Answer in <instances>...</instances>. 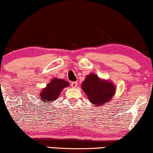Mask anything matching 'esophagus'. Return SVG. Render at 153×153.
I'll use <instances>...</instances> for the list:
<instances>
[{
	"instance_id": "obj_1",
	"label": "esophagus",
	"mask_w": 153,
	"mask_h": 153,
	"mask_svg": "<svg viewBox=\"0 0 153 153\" xmlns=\"http://www.w3.org/2000/svg\"><path fill=\"white\" fill-rule=\"evenodd\" d=\"M78 85V83H77L76 81H74V82H72L71 83V87L73 88H75Z\"/></svg>"
}]
</instances>
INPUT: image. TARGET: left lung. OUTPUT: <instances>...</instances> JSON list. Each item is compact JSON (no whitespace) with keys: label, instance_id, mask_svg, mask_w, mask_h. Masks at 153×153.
<instances>
[{"label":"left lung","instance_id":"left-lung-1","mask_svg":"<svg viewBox=\"0 0 153 153\" xmlns=\"http://www.w3.org/2000/svg\"><path fill=\"white\" fill-rule=\"evenodd\" d=\"M90 101L96 106L108 103L115 93V86L112 82L102 80L97 74H88L81 84Z\"/></svg>","mask_w":153,"mask_h":153}]
</instances>
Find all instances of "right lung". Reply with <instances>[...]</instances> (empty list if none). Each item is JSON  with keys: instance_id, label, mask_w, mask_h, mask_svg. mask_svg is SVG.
<instances>
[{"instance_id": "obj_1", "label": "right lung", "mask_w": 153, "mask_h": 153, "mask_svg": "<svg viewBox=\"0 0 153 153\" xmlns=\"http://www.w3.org/2000/svg\"><path fill=\"white\" fill-rule=\"evenodd\" d=\"M69 83L61 79H53L45 88L42 90L40 94L41 100L45 103L55 101L58 98L64 88L68 87Z\"/></svg>"}]
</instances>
